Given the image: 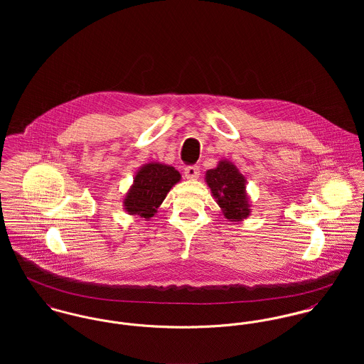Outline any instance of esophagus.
I'll return each mask as SVG.
<instances>
[{"label":"esophagus","instance_id":"1","mask_svg":"<svg viewBox=\"0 0 364 364\" xmlns=\"http://www.w3.org/2000/svg\"><path fill=\"white\" fill-rule=\"evenodd\" d=\"M199 175H200V169H199L198 165L188 166V168L185 169V176H186L188 179H198Z\"/></svg>","mask_w":364,"mask_h":364}]
</instances>
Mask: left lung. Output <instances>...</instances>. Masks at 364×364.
I'll list each match as a JSON object with an SVG mask.
<instances>
[{
	"mask_svg": "<svg viewBox=\"0 0 364 364\" xmlns=\"http://www.w3.org/2000/svg\"><path fill=\"white\" fill-rule=\"evenodd\" d=\"M205 179L215 203L228 221H242L251 214L247 178L231 161H218L215 168L206 171Z\"/></svg>",
	"mask_w": 364,
	"mask_h": 364,
	"instance_id": "8db88e82",
	"label": "left lung"
}]
</instances>
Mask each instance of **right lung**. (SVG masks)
<instances>
[{
	"mask_svg": "<svg viewBox=\"0 0 364 364\" xmlns=\"http://www.w3.org/2000/svg\"><path fill=\"white\" fill-rule=\"evenodd\" d=\"M179 181L181 173L171 165L156 161L141 165L123 198L124 211L149 221Z\"/></svg>",
	"mask_w": 364,
	"mask_h": 364,
	"instance_id": "add662e5",
	"label": "right lung"
}]
</instances>
